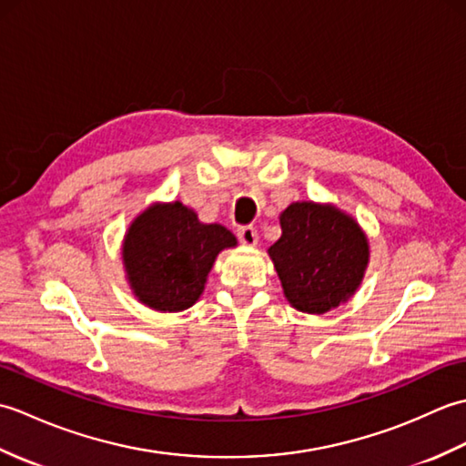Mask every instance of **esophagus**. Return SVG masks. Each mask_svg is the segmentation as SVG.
Wrapping results in <instances>:
<instances>
[{"label":"esophagus","instance_id":"1","mask_svg":"<svg viewBox=\"0 0 466 466\" xmlns=\"http://www.w3.org/2000/svg\"><path fill=\"white\" fill-rule=\"evenodd\" d=\"M238 240L244 246H256L258 244V230L254 226H242L238 228Z\"/></svg>","mask_w":466,"mask_h":466}]
</instances>
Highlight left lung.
Masks as SVG:
<instances>
[{
  "instance_id": "1",
  "label": "left lung",
  "mask_w": 466,
  "mask_h": 466,
  "mask_svg": "<svg viewBox=\"0 0 466 466\" xmlns=\"http://www.w3.org/2000/svg\"><path fill=\"white\" fill-rule=\"evenodd\" d=\"M280 228L268 256L292 309L324 314L349 302L370 260L360 224L330 202L304 200L280 212Z\"/></svg>"
}]
</instances>
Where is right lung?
<instances>
[{"mask_svg":"<svg viewBox=\"0 0 466 466\" xmlns=\"http://www.w3.org/2000/svg\"><path fill=\"white\" fill-rule=\"evenodd\" d=\"M238 244L182 202H154L127 226L122 262L132 294L150 310L182 312L200 299L218 254Z\"/></svg>","mask_w":466,"mask_h":466,"instance_id":"add662e5","label":"right lung"}]
</instances>
